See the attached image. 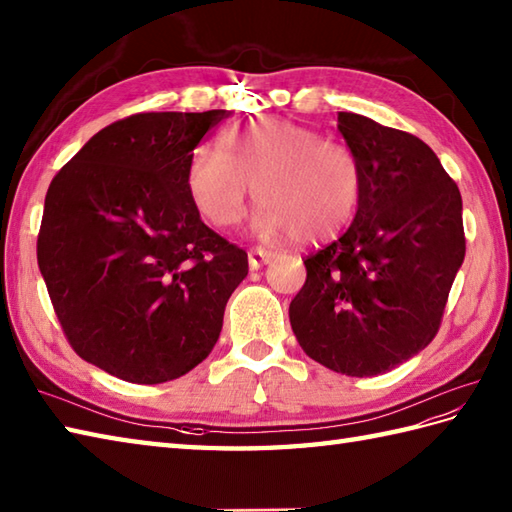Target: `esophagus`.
<instances>
[{
  "label": "esophagus",
  "instance_id": "obj_1",
  "mask_svg": "<svg viewBox=\"0 0 512 512\" xmlns=\"http://www.w3.org/2000/svg\"><path fill=\"white\" fill-rule=\"evenodd\" d=\"M247 258H249V267L258 269V267H263L265 263H269L271 258H274V252H269V249H263V247H252V249H249Z\"/></svg>",
  "mask_w": 512,
  "mask_h": 512
}]
</instances>
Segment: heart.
Returning a JSON list of instances; mask_svg holds the SVG:
<instances>
[{"mask_svg":"<svg viewBox=\"0 0 512 512\" xmlns=\"http://www.w3.org/2000/svg\"><path fill=\"white\" fill-rule=\"evenodd\" d=\"M221 152L192 150L185 187L196 212L214 227L241 221L247 198L260 205L252 227L263 238L316 243L338 234L358 210L362 165L349 145L285 119L236 125Z\"/></svg>","mask_w":512,"mask_h":512,"instance_id":"heart-1","label":"heart"}]
</instances>
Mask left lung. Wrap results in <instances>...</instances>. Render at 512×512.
<instances>
[{"label":"left lung","instance_id":"obj_1","mask_svg":"<svg viewBox=\"0 0 512 512\" xmlns=\"http://www.w3.org/2000/svg\"><path fill=\"white\" fill-rule=\"evenodd\" d=\"M338 130L362 165L358 212L338 241L305 258L289 322L311 360L371 378L440 329L466 254L462 194L413 134L353 112H338Z\"/></svg>","mask_w":512,"mask_h":512}]
</instances>
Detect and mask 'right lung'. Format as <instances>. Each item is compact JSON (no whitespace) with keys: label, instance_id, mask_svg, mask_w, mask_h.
<instances>
[{"label":"right lung","instance_id":"add662e5","mask_svg":"<svg viewBox=\"0 0 512 512\" xmlns=\"http://www.w3.org/2000/svg\"><path fill=\"white\" fill-rule=\"evenodd\" d=\"M227 110L139 112L97 132L52 179L37 263L70 347L134 384L201 364L247 276L245 249L201 221L185 165Z\"/></svg>","mask_w":512,"mask_h":512}]
</instances>
